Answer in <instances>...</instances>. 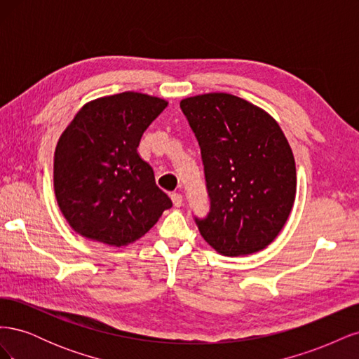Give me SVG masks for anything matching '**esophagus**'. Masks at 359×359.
<instances>
[{
    "mask_svg": "<svg viewBox=\"0 0 359 359\" xmlns=\"http://www.w3.org/2000/svg\"><path fill=\"white\" fill-rule=\"evenodd\" d=\"M170 199H172V202H173V205L177 206V208H180V206L182 205V196L180 193H172V196H170Z\"/></svg>",
    "mask_w": 359,
    "mask_h": 359,
    "instance_id": "esophagus-1",
    "label": "esophagus"
}]
</instances>
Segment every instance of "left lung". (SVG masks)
<instances>
[{
    "instance_id": "1",
    "label": "left lung",
    "mask_w": 359,
    "mask_h": 359,
    "mask_svg": "<svg viewBox=\"0 0 359 359\" xmlns=\"http://www.w3.org/2000/svg\"><path fill=\"white\" fill-rule=\"evenodd\" d=\"M180 107L196 136L210 212L194 217L203 240L223 256L264 250L295 202V158L276 119L226 93L187 97Z\"/></svg>"
}]
</instances>
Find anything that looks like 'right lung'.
Here are the masks:
<instances>
[{
  "mask_svg": "<svg viewBox=\"0 0 359 359\" xmlns=\"http://www.w3.org/2000/svg\"><path fill=\"white\" fill-rule=\"evenodd\" d=\"M168 102L126 91L86 103L64 130L53 157V189L74 232L107 245L144 236L169 210L154 170L137 154Z\"/></svg>",
  "mask_w": 359,
  "mask_h": 359,
  "instance_id": "right-lung-1",
  "label": "right lung"
}]
</instances>
